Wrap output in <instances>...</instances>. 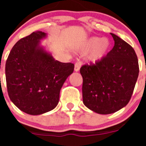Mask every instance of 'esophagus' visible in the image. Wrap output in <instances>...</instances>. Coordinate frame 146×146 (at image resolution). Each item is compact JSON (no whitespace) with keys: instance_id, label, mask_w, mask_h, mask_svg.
<instances>
[{"instance_id":"obj_1","label":"esophagus","mask_w":146,"mask_h":146,"mask_svg":"<svg viewBox=\"0 0 146 146\" xmlns=\"http://www.w3.org/2000/svg\"><path fill=\"white\" fill-rule=\"evenodd\" d=\"M81 65H82V64H81L80 61L76 62L75 64H74V71L75 72H78L80 70V69Z\"/></svg>"}]
</instances>
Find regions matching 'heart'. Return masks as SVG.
<instances>
[{
    "instance_id": "heart-1",
    "label": "heart",
    "mask_w": 146,
    "mask_h": 146,
    "mask_svg": "<svg viewBox=\"0 0 146 146\" xmlns=\"http://www.w3.org/2000/svg\"><path fill=\"white\" fill-rule=\"evenodd\" d=\"M110 47V42L108 38L99 37H91L88 39L81 47L82 52H88V58L91 61L96 62L101 60L106 55Z\"/></svg>"
}]
</instances>
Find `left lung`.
<instances>
[{"label": "left lung", "instance_id": "8db88e82", "mask_svg": "<svg viewBox=\"0 0 146 146\" xmlns=\"http://www.w3.org/2000/svg\"><path fill=\"white\" fill-rule=\"evenodd\" d=\"M115 44L95 64L80 68L82 100L88 109L99 114H110L128 104L139 74L135 51L114 33Z\"/></svg>", "mask_w": 146, "mask_h": 146}]
</instances>
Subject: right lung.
I'll list each match as a JSON object with an SVG mask.
<instances>
[{"label":"right lung","instance_id":"right-lung-1","mask_svg":"<svg viewBox=\"0 0 146 146\" xmlns=\"http://www.w3.org/2000/svg\"><path fill=\"white\" fill-rule=\"evenodd\" d=\"M46 36L35 31L12 47L6 62L7 91L11 101L29 115H40L57 106L60 88L74 65L61 63L40 47Z\"/></svg>","mask_w":146,"mask_h":146}]
</instances>
